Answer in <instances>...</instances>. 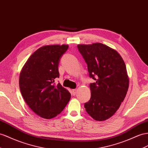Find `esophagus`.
Here are the masks:
<instances>
[{"instance_id": "34e87169", "label": "esophagus", "mask_w": 148, "mask_h": 148, "mask_svg": "<svg viewBox=\"0 0 148 148\" xmlns=\"http://www.w3.org/2000/svg\"><path fill=\"white\" fill-rule=\"evenodd\" d=\"M76 92H77V89H74L72 90V94H73V96L75 95V94H76Z\"/></svg>"}]
</instances>
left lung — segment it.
I'll list each match as a JSON object with an SVG mask.
<instances>
[{
    "label": "left lung",
    "instance_id": "left-lung-1",
    "mask_svg": "<svg viewBox=\"0 0 148 148\" xmlns=\"http://www.w3.org/2000/svg\"><path fill=\"white\" fill-rule=\"evenodd\" d=\"M77 48L88 65L90 83V100L86 111L94 120L105 121L114 114L124 101L129 78L123 58L114 49L101 43L79 44Z\"/></svg>",
    "mask_w": 148,
    "mask_h": 148
}]
</instances>
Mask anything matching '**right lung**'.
Here are the masks:
<instances>
[{"label": "right lung", "instance_id": "1", "mask_svg": "<svg viewBox=\"0 0 148 148\" xmlns=\"http://www.w3.org/2000/svg\"><path fill=\"white\" fill-rule=\"evenodd\" d=\"M68 45H49L38 49L22 67L19 76L20 90L29 107L44 119H51L62 111L71 94L60 83L59 64Z\"/></svg>", "mask_w": 148, "mask_h": 148}]
</instances>
